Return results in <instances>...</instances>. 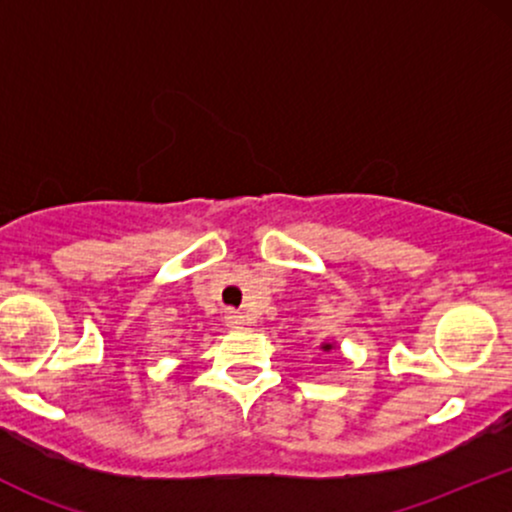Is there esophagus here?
Listing matches in <instances>:
<instances>
[{"mask_svg": "<svg viewBox=\"0 0 512 512\" xmlns=\"http://www.w3.org/2000/svg\"><path fill=\"white\" fill-rule=\"evenodd\" d=\"M226 325L231 327V330H240V327L245 325V315L243 313H236V310H228V313H226Z\"/></svg>", "mask_w": 512, "mask_h": 512, "instance_id": "esophagus-1", "label": "esophagus"}]
</instances>
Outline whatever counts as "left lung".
<instances>
[{
	"mask_svg": "<svg viewBox=\"0 0 512 512\" xmlns=\"http://www.w3.org/2000/svg\"><path fill=\"white\" fill-rule=\"evenodd\" d=\"M334 344H322V351H332Z\"/></svg>",
	"mask_w": 512,
	"mask_h": 512,
	"instance_id": "left-lung-1",
	"label": "left lung"
}]
</instances>
